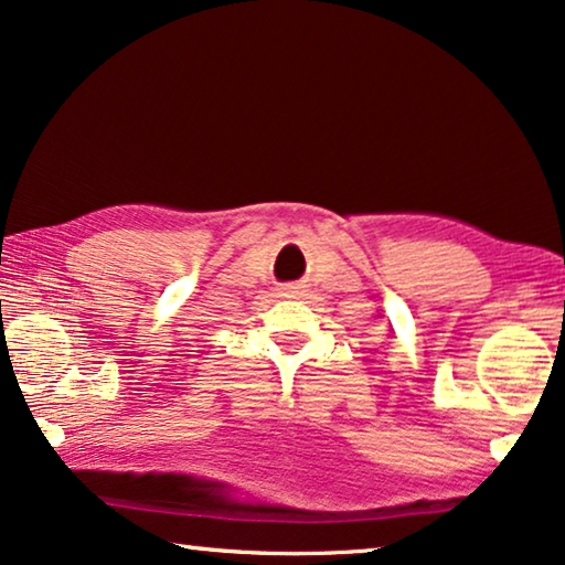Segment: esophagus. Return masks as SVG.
<instances>
[{"label": "esophagus", "mask_w": 565, "mask_h": 565, "mask_svg": "<svg viewBox=\"0 0 565 565\" xmlns=\"http://www.w3.org/2000/svg\"><path fill=\"white\" fill-rule=\"evenodd\" d=\"M303 294V284H284L281 286V296H289V299H299Z\"/></svg>", "instance_id": "34e87169"}]
</instances>
